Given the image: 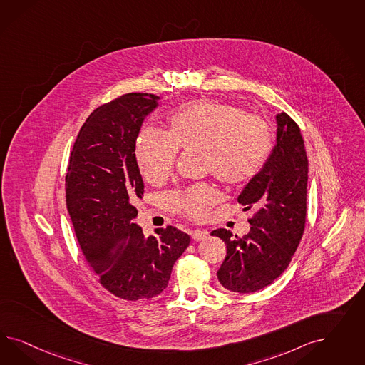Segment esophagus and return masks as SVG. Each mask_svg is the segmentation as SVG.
<instances>
[{
  "instance_id": "1",
  "label": "esophagus",
  "mask_w": 365,
  "mask_h": 365,
  "mask_svg": "<svg viewBox=\"0 0 365 365\" xmlns=\"http://www.w3.org/2000/svg\"><path fill=\"white\" fill-rule=\"evenodd\" d=\"M207 234L209 232H206V230H194V232H191V237H192V240L195 242H199V241H205L207 238Z\"/></svg>"
}]
</instances>
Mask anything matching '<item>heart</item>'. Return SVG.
<instances>
[{"mask_svg": "<svg viewBox=\"0 0 365 365\" xmlns=\"http://www.w3.org/2000/svg\"><path fill=\"white\" fill-rule=\"evenodd\" d=\"M273 145L270 125L264 118L230 103L200 100L170 118L168 133L145 128L136 140V162L151 185L163 183L174 170L178 148L203 154L205 168L226 185H242L262 170ZM217 192L199 183L170 197L174 210L200 220L215 203Z\"/></svg>", "mask_w": 365, "mask_h": 365, "instance_id": "b5f03b06", "label": "heart"}]
</instances>
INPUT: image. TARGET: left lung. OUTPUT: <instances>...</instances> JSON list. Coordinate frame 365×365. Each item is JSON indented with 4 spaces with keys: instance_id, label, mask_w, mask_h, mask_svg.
Returning <instances> with one entry per match:
<instances>
[{
    "instance_id": "8db88e82",
    "label": "left lung",
    "mask_w": 365,
    "mask_h": 365,
    "mask_svg": "<svg viewBox=\"0 0 365 365\" xmlns=\"http://www.w3.org/2000/svg\"><path fill=\"white\" fill-rule=\"evenodd\" d=\"M277 144L262 170L243 188L238 203L255 209L243 237L226 229L211 235L226 243L227 255L217 276L235 293H255L287 269L299 247L307 222L308 156L297 123L277 115Z\"/></svg>"
}]
</instances>
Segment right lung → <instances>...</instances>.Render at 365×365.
Here are the masks:
<instances>
[{
    "mask_svg": "<svg viewBox=\"0 0 365 365\" xmlns=\"http://www.w3.org/2000/svg\"><path fill=\"white\" fill-rule=\"evenodd\" d=\"M158 99L133 92L93 110L73 144L66 177V209L83 255L100 284L128 301L162 293L190 245V235L177 227L145 238L133 222V203L144 192L135 144Z\"/></svg>",
    "mask_w": 365,
    "mask_h": 365,
    "instance_id": "right-lung-1",
    "label": "right lung"
}]
</instances>
